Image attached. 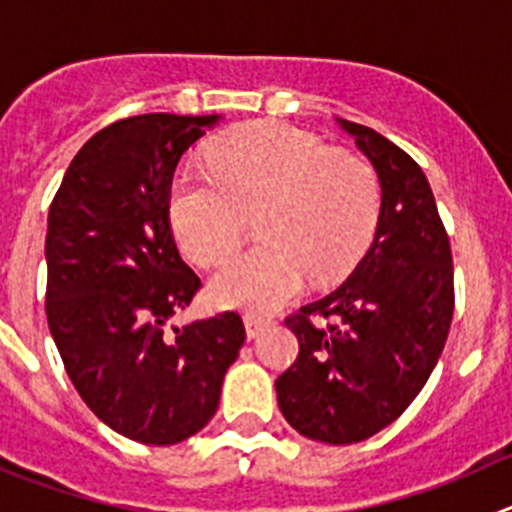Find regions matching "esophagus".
Wrapping results in <instances>:
<instances>
[{"mask_svg":"<svg viewBox=\"0 0 512 512\" xmlns=\"http://www.w3.org/2000/svg\"><path fill=\"white\" fill-rule=\"evenodd\" d=\"M265 326H267L265 316H260V313H245V329H247V336H250V339H255V336L260 334Z\"/></svg>","mask_w":512,"mask_h":512,"instance_id":"1","label":"esophagus"}]
</instances>
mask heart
<instances>
[{
	"label": "heart",
	"instance_id": "heart-1",
	"mask_svg": "<svg viewBox=\"0 0 512 512\" xmlns=\"http://www.w3.org/2000/svg\"><path fill=\"white\" fill-rule=\"evenodd\" d=\"M211 178L181 170L168 191V219L183 255L219 265L245 239L257 214L260 242L216 273L222 306L273 311L306 285L334 283L365 257L380 222L382 186L375 165L331 150L311 132L255 122L219 140Z\"/></svg>",
	"mask_w": 512,
	"mask_h": 512
}]
</instances>
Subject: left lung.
Masks as SVG:
<instances>
[{"mask_svg": "<svg viewBox=\"0 0 512 512\" xmlns=\"http://www.w3.org/2000/svg\"><path fill=\"white\" fill-rule=\"evenodd\" d=\"M342 127L380 176V222L339 288L285 316L298 357L275 380L285 421L324 444L390 426L434 372L454 316L449 234L421 165L365 124Z\"/></svg>", "mask_w": 512, "mask_h": 512, "instance_id": "1", "label": "left lung"}]
</instances>
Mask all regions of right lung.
Here are the masks:
<instances>
[{
  "label": "right lung",
  "instance_id": "obj_1",
  "mask_svg": "<svg viewBox=\"0 0 512 512\" xmlns=\"http://www.w3.org/2000/svg\"><path fill=\"white\" fill-rule=\"evenodd\" d=\"M214 122L137 114L109 124L78 150L48 211L55 347L91 411L140 444L201 431L245 344L237 311L168 326L201 288L178 255L168 191L181 155Z\"/></svg>",
  "mask_w": 512,
  "mask_h": 512
}]
</instances>
